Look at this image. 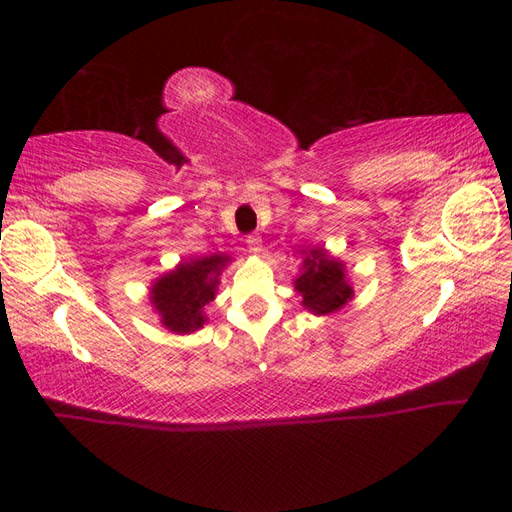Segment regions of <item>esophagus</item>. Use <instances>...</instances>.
<instances>
[{
    "label": "esophagus",
    "instance_id": "1",
    "mask_svg": "<svg viewBox=\"0 0 512 512\" xmlns=\"http://www.w3.org/2000/svg\"><path fill=\"white\" fill-rule=\"evenodd\" d=\"M247 247H250V252L260 254L262 252V239L258 235H250V237H247Z\"/></svg>",
    "mask_w": 512,
    "mask_h": 512
}]
</instances>
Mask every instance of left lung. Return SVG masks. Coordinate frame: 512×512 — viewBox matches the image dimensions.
Here are the masks:
<instances>
[{"label": "left lung", "instance_id": "8db88e82", "mask_svg": "<svg viewBox=\"0 0 512 512\" xmlns=\"http://www.w3.org/2000/svg\"><path fill=\"white\" fill-rule=\"evenodd\" d=\"M294 290L301 294V305L318 316L342 309L354 292L346 280L344 262L333 258L324 247L305 252L303 271L294 280Z\"/></svg>", "mask_w": 512, "mask_h": 512}]
</instances>
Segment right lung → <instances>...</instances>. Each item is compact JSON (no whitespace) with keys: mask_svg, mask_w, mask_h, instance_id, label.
I'll return each instance as SVG.
<instances>
[{"mask_svg":"<svg viewBox=\"0 0 512 512\" xmlns=\"http://www.w3.org/2000/svg\"><path fill=\"white\" fill-rule=\"evenodd\" d=\"M228 262L230 256L226 254L200 256L158 277L151 286V305L168 331L183 335L203 327L207 322L203 309L215 299L220 273Z\"/></svg>","mask_w":512,"mask_h":512,"instance_id":"add662e5","label":"right lung"}]
</instances>
